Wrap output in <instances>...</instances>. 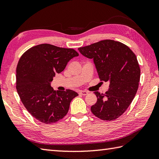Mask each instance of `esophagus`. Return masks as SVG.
<instances>
[{"mask_svg": "<svg viewBox=\"0 0 159 159\" xmlns=\"http://www.w3.org/2000/svg\"><path fill=\"white\" fill-rule=\"evenodd\" d=\"M79 94L83 95V96H85V95H87V94H88V92H87V91H82V90H81V91L79 92Z\"/></svg>", "mask_w": 159, "mask_h": 159, "instance_id": "esophagus-1", "label": "esophagus"}]
</instances>
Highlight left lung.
Here are the masks:
<instances>
[{"label":"left lung","instance_id":"left-lung-1","mask_svg":"<svg viewBox=\"0 0 159 159\" xmlns=\"http://www.w3.org/2000/svg\"><path fill=\"white\" fill-rule=\"evenodd\" d=\"M78 49L93 59L101 80L110 83L105 94L94 92L97 102L91 107L92 112L104 120L116 119L128 108L139 88L141 70L136 55L127 45L113 40Z\"/></svg>","mask_w":159,"mask_h":159}]
</instances>
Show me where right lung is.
Segmentation results:
<instances>
[{"instance_id": "add662e5", "label": "right lung", "mask_w": 159, "mask_h": 159, "mask_svg": "<svg viewBox=\"0 0 159 159\" xmlns=\"http://www.w3.org/2000/svg\"><path fill=\"white\" fill-rule=\"evenodd\" d=\"M78 56L73 49L40 44L20 57L16 68L17 92L27 110L40 122L51 124L63 119L71 100L79 95L73 90L56 91L51 87L55 74Z\"/></svg>"}]
</instances>
